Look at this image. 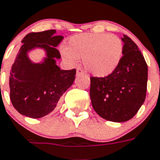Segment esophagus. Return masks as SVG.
I'll return each instance as SVG.
<instances>
[{"mask_svg": "<svg viewBox=\"0 0 160 160\" xmlns=\"http://www.w3.org/2000/svg\"><path fill=\"white\" fill-rule=\"evenodd\" d=\"M82 74H84V72L81 68H77L76 69V76H80V75H82Z\"/></svg>", "mask_w": 160, "mask_h": 160, "instance_id": "1", "label": "esophagus"}]
</instances>
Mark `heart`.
<instances>
[{
	"mask_svg": "<svg viewBox=\"0 0 160 160\" xmlns=\"http://www.w3.org/2000/svg\"><path fill=\"white\" fill-rule=\"evenodd\" d=\"M123 43L115 35L107 33H81L68 41L62 49L67 61L76 63L82 58L88 72L98 77L107 76L115 71L121 61Z\"/></svg>",
	"mask_w": 160,
	"mask_h": 160,
	"instance_id": "1",
	"label": "heart"
}]
</instances>
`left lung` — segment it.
Returning a JSON list of instances; mask_svg holds the SVG:
<instances>
[{"label":"left lung","instance_id":"8db88e82","mask_svg":"<svg viewBox=\"0 0 160 160\" xmlns=\"http://www.w3.org/2000/svg\"><path fill=\"white\" fill-rule=\"evenodd\" d=\"M117 68L105 77H90L91 102L103 119L125 122L138 113L146 98L148 68L138 45L126 35Z\"/></svg>","mask_w":160,"mask_h":160}]
</instances>
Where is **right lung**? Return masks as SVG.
I'll use <instances>...</instances> for the list:
<instances>
[{
  "label": "right lung",
  "mask_w": 160,
  "mask_h": 160,
  "mask_svg": "<svg viewBox=\"0 0 160 160\" xmlns=\"http://www.w3.org/2000/svg\"><path fill=\"white\" fill-rule=\"evenodd\" d=\"M56 30L32 32L22 39V44L9 76V98L21 115L41 118L53 111L58 102L72 86L76 70H61L55 59L61 58L57 47L63 37L55 36ZM35 48L47 51V58L41 64H33L27 52Z\"/></svg>",
  "instance_id": "right-lung-1"
}]
</instances>
